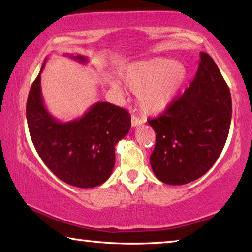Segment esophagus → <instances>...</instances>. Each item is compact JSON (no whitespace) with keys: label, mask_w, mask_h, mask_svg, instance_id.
Returning a JSON list of instances; mask_svg holds the SVG:
<instances>
[{"label":"esophagus","mask_w":252,"mask_h":252,"mask_svg":"<svg viewBox=\"0 0 252 252\" xmlns=\"http://www.w3.org/2000/svg\"><path fill=\"white\" fill-rule=\"evenodd\" d=\"M142 122L143 121L141 120V119H139L136 116H132V118H131V125H132V126H133V127L139 126Z\"/></svg>","instance_id":"1"}]
</instances>
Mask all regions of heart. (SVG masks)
Wrapping results in <instances>:
<instances>
[{
  "mask_svg": "<svg viewBox=\"0 0 252 252\" xmlns=\"http://www.w3.org/2000/svg\"><path fill=\"white\" fill-rule=\"evenodd\" d=\"M127 89L136 94L144 113L155 114L167 109L187 79V67L167 58H153L131 63L122 72ZM119 89V85H114Z\"/></svg>",
  "mask_w": 252,
  "mask_h": 252,
  "instance_id": "obj_1",
  "label": "heart"
}]
</instances>
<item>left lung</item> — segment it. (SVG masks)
<instances>
[{
	"label": "left lung",
	"instance_id": "8db88e82",
	"mask_svg": "<svg viewBox=\"0 0 252 252\" xmlns=\"http://www.w3.org/2000/svg\"><path fill=\"white\" fill-rule=\"evenodd\" d=\"M231 114L229 87L210 55L200 52L190 87L160 117L148 121L157 133L150 156L156 177L172 186L202 177L222 151Z\"/></svg>",
	"mask_w": 252,
	"mask_h": 252
}]
</instances>
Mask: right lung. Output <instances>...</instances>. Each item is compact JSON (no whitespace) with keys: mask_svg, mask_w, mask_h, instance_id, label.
Here are the masks:
<instances>
[{"mask_svg":"<svg viewBox=\"0 0 252 252\" xmlns=\"http://www.w3.org/2000/svg\"><path fill=\"white\" fill-rule=\"evenodd\" d=\"M72 58L87 62V58ZM41 71L30 89L27 120L30 135L42 161L63 182L93 188L108 180L116 162V146L131 127L126 110L96 102L80 119L60 122L45 109L41 93Z\"/></svg>","mask_w":252,"mask_h":252,"instance_id":"1","label":"right lung"}]
</instances>
